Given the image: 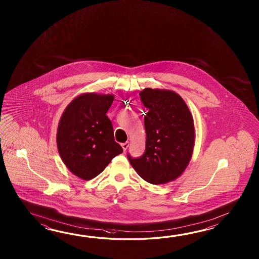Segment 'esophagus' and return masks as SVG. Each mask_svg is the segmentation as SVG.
Instances as JSON below:
<instances>
[{"label":"esophagus","instance_id":"34e87169","mask_svg":"<svg viewBox=\"0 0 259 259\" xmlns=\"http://www.w3.org/2000/svg\"><path fill=\"white\" fill-rule=\"evenodd\" d=\"M122 148L124 150V152H126V150H127V147L130 146V143L128 142H126V143H122Z\"/></svg>","mask_w":259,"mask_h":259}]
</instances>
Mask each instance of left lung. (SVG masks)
Returning <instances> with one entry per match:
<instances>
[{"mask_svg":"<svg viewBox=\"0 0 259 259\" xmlns=\"http://www.w3.org/2000/svg\"><path fill=\"white\" fill-rule=\"evenodd\" d=\"M140 96L148 110L144 116L145 152L138 158L127 154V158L144 181L164 184L181 176L192 157L193 116L174 92L145 88Z\"/></svg>","mask_w":259,"mask_h":259,"instance_id":"obj_1","label":"left lung"}]
</instances>
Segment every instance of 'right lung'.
I'll return each mask as SVG.
<instances>
[{"instance_id": "add662e5", "label": "right lung", "mask_w": 259, "mask_h": 259, "mask_svg": "<svg viewBox=\"0 0 259 259\" xmlns=\"http://www.w3.org/2000/svg\"><path fill=\"white\" fill-rule=\"evenodd\" d=\"M113 95L86 94L67 105L57 130V148L67 168L85 181L98 176L123 149L106 113Z\"/></svg>"}]
</instances>
